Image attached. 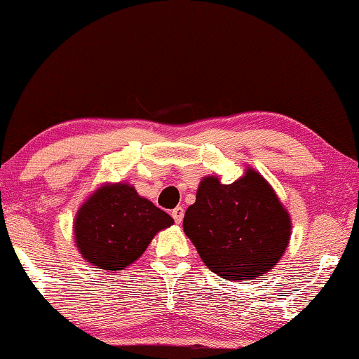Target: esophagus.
<instances>
[{"label":"esophagus","mask_w":359,"mask_h":359,"mask_svg":"<svg viewBox=\"0 0 359 359\" xmlns=\"http://www.w3.org/2000/svg\"><path fill=\"white\" fill-rule=\"evenodd\" d=\"M171 216H173V219H175V222H180L183 221V216H184V209L181 208V206H176L173 211H171Z\"/></svg>","instance_id":"1"}]
</instances>
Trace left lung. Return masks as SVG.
Here are the masks:
<instances>
[{"label":"left lung","mask_w":359,"mask_h":359,"mask_svg":"<svg viewBox=\"0 0 359 359\" xmlns=\"http://www.w3.org/2000/svg\"><path fill=\"white\" fill-rule=\"evenodd\" d=\"M183 229L208 269L227 280H244L278 262L292 226L271 184L249 170L232 184L204 178Z\"/></svg>","instance_id":"obj_1"}]
</instances>
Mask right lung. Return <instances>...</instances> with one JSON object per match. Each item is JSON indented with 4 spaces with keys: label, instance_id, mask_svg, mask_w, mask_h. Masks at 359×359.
Returning a JSON list of instances; mask_svg holds the SVG:
<instances>
[{
    "label": "right lung",
    "instance_id": "add662e5",
    "mask_svg": "<svg viewBox=\"0 0 359 359\" xmlns=\"http://www.w3.org/2000/svg\"><path fill=\"white\" fill-rule=\"evenodd\" d=\"M173 217L128 184L100 188L79 209L76 242L88 262L105 271H120L145 252L158 231Z\"/></svg>",
    "mask_w": 359,
    "mask_h": 359
}]
</instances>
